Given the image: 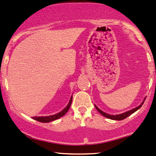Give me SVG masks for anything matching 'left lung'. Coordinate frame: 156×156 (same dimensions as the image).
Masks as SVG:
<instances>
[{"label": "left lung", "mask_w": 156, "mask_h": 156, "mask_svg": "<svg viewBox=\"0 0 156 156\" xmlns=\"http://www.w3.org/2000/svg\"><path fill=\"white\" fill-rule=\"evenodd\" d=\"M145 99L146 98L144 99V101L141 103V105H140V106L136 107V108L132 109V110H129V111H127V112H123V113L119 114V115H110V114H108V113H106V112L102 111V110H101L100 109H99L98 108H97L96 105H95V108H96L97 110H98V112H99V113L102 114V115L103 116H105V117L108 118V119H111V120H116V121H121V120L125 119L126 118H127V117H128V116H129L130 115H132V113H134V112H136V110H139V109L141 108L142 105H143L144 100H145Z\"/></svg>", "instance_id": "8db88e82"}]
</instances>
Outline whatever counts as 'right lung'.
Here are the masks:
<instances>
[{"label": "right lung", "instance_id": "1", "mask_svg": "<svg viewBox=\"0 0 156 156\" xmlns=\"http://www.w3.org/2000/svg\"><path fill=\"white\" fill-rule=\"evenodd\" d=\"M73 100V97H71L70 99V102H69L68 105H67V107H65V109H63L61 112H59V113L55 114V115H49V116H40V117H33V119L36 120V121L39 122H42V123H48V122H51L52 121H54V120L59 119V118H61L62 116L65 115L66 112L68 111V110L70 108L71 103H72Z\"/></svg>", "mask_w": 156, "mask_h": 156}]
</instances>
